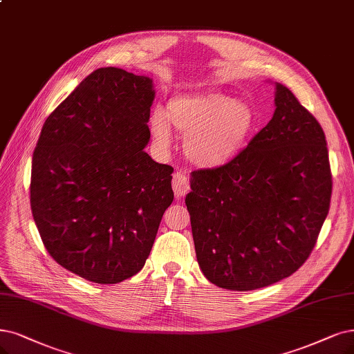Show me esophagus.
Listing matches in <instances>:
<instances>
[{
  "label": "esophagus",
  "instance_id": "obj_1",
  "mask_svg": "<svg viewBox=\"0 0 354 354\" xmlns=\"http://www.w3.org/2000/svg\"><path fill=\"white\" fill-rule=\"evenodd\" d=\"M172 188L176 197H182V195H185L189 189V182L185 174L182 172H175L174 178H172Z\"/></svg>",
  "mask_w": 354,
  "mask_h": 354
}]
</instances>
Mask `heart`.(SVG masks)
<instances>
[{"label": "heart", "instance_id": "heart-1", "mask_svg": "<svg viewBox=\"0 0 354 354\" xmlns=\"http://www.w3.org/2000/svg\"><path fill=\"white\" fill-rule=\"evenodd\" d=\"M169 120L188 137L187 153L192 162L216 166L227 162L241 149L252 131L255 113L248 103L218 91L175 97L169 102L167 115L157 109L150 120L160 149H169L172 142Z\"/></svg>", "mask_w": 354, "mask_h": 354}]
</instances>
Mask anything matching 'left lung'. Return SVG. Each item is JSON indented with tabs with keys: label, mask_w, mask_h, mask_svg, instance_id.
I'll use <instances>...</instances> for the list:
<instances>
[{
	"label": "left lung",
	"mask_w": 354,
	"mask_h": 354,
	"mask_svg": "<svg viewBox=\"0 0 354 354\" xmlns=\"http://www.w3.org/2000/svg\"><path fill=\"white\" fill-rule=\"evenodd\" d=\"M331 192L322 127L277 83L271 121L248 146L192 172L185 203L204 276L236 292L292 276L315 248Z\"/></svg>",
	"instance_id": "obj_1"
}]
</instances>
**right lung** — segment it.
<instances>
[{
    "instance_id": "right-lung-1",
    "label": "right lung",
    "mask_w": 354,
    "mask_h": 354,
    "mask_svg": "<svg viewBox=\"0 0 354 354\" xmlns=\"http://www.w3.org/2000/svg\"><path fill=\"white\" fill-rule=\"evenodd\" d=\"M153 99L151 78L97 68L46 118L35 147L39 234L61 267L88 281L137 274L174 201V167L144 151Z\"/></svg>"
}]
</instances>
